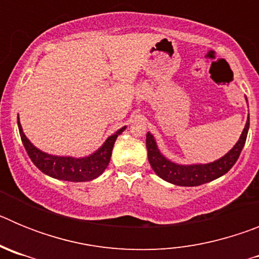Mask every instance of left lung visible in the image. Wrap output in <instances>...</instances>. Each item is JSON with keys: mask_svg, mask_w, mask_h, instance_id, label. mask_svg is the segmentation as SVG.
Returning <instances> with one entry per match:
<instances>
[{"mask_svg": "<svg viewBox=\"0 0 259 259\" xmlns=\"http://www.w3.org/2000/svg\"><path fill=\"white\" fill-rule=\"evenodd\" d=\"M249 130V116L246 124L242 130L239 141L235 144L232 149L224 154L223 157L210 163H198V164H179L167 159L161 150L158 149V145L150 132L146 134V149H148V159L159 178L171 184L180 185V187H197V185L205 184V183L212 182L218 179L224 174L232 168L236 163L237 158L241 153L242 148L245 145L246 136Z\"/></svg>", "mask_w": 259, "mask_h": 259, "instance_id": "obj_1", "label": "left lung"}]
</instances>
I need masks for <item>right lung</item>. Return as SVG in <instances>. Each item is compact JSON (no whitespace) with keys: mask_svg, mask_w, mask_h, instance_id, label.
<instances>
[{"mask_svg":"<svg viewBox=\"0 0 259 259\" xmlns=\"http://www.w3.org/2000/svg\"><path fill=\"white\" fill-rule=\"evenodd\" d=\"M18 128H19L20 139L26 148V152L28 153L31 161L35 163L38 170L54 179L66 180V182H89L104 172L110 162L116 137L127 127L124 125L118 130L115 134L107 137V140L102 144L101 148H98L95 153L83 158L59 157V155H52L41 152L27 139L23 132L19 115H18Z\"/></svg>","mask_w":259,"mask_h":259,"instance_id":"add662e5","label":"right lung"}]
</instances>
